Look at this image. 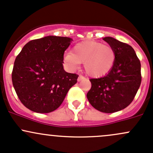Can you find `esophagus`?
Returning a JSON list of instances; mask_svg holds the SVG:
<instances>
[{
	"instance_id": "esophagus-1",
	"label": "esophagus",
	"mask_w": 153,
	"mask_h": 153,
	"mask_svg": "<svg viewBox=\"0 0 153 153\" xmlns=\"http://www.w3.org/2000/svg\"><path fill=\"white\" fill-rule=\"evenodd\" d=\"M83 79H85L84 77L82 76V75H79V76H78V81H81L82 80H83Z\"/></svg>"
}]
</instances>
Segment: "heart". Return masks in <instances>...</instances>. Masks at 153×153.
Returning <instances> with one entry per match:
<instances>
[{"label": "heart", "mask_w": 153, "mask_h": 153, "mask_svg": "<svg viewBox=\"0 0 153 153\" xmlns=\"http://www.w3.org/2000/svg\"><path fill=\"white\" fill-rule=\"evenodd\" d=\"M64 63L67 68L75 70L83 63L86 73L92 78H100L108 73L113 68L116 52L110 45L95 41L78 43L72 52L65 53Z\"/></svg>", "instance_id": "1"}]
</instances>
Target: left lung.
Returning <instances> with one entry per match:
<instances>
[{
  "mask_svg": "<svg viewBox=\"0 0 153 153\" xmlns=\"http://www.w3.org/2000/svg\"><path fill=\"white\" fill-rule=\"evenodd\" d=\"M116 52L114 65L105 76L91 78L86 97L91 105L103 113L125 108L134 99L141 85V63L133 48L110 36L104 37Z\"/></svg>",
  "mask_w": 153,
  "mask_h": 153,
  "instance_id": "left-lung-1",
  "label": "left lung"
}]
</instances>
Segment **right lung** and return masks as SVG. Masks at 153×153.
Here are the masks:
<instances>
[{
  "label": "right lung",
  "mask_w": 153,
  "mask_h": 153,
  "mask_svg": "<svg viewBox=\"0 0 153 153\" xmlns=\"http://www.w3.org/2000/svg\"><path fill=\"white\" fill-rule=\"evenodd\" d=\"M72 39L48 36L28 42L16 57L13 86L27 108L36 113L57 109L78 75L64 70V51Z\"/></svg>",
  "instance_id": "right-lung-1"
}]
</instances>
